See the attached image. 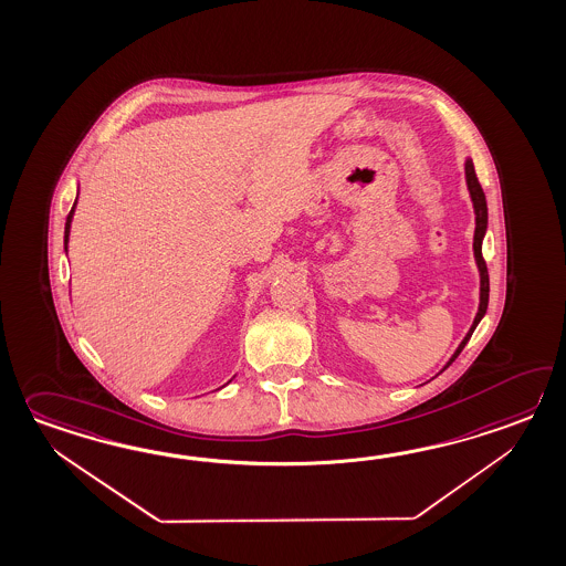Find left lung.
Listing matches in <instances>:
<instances>
[{"label":"left lung","mask_w":566,"mask_h":566,"mask_svg":"<svg viewBox=\"0 0 566 566\" xmlns=\"http://www.w3.org/2000/svg\"><path fill=\"white\" fill-rule=\"evenodd\" d=\"M465 176L467 187L471 192V201H473V209H475V238H473V252H475V260H478L479 276H481V296H479V311L473 325L469 328V333L465 335V339L461 340V345L457 347V352L449 359V364L444 365V369L459 357V353L463 352V347L467 345V340L471 339L473 331L479 325V321L488 313V302H490V274H488V264L483 260V252H481V245H483V238H485V231H488V201H485V192L479 185L478 175H475V166L473 160L467 158L465 163Z\"/></svg>","instance_id":"left-lung-1"}]
</instances>
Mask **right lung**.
I'll list each match as a JSON object with an SVG mask.
<instances>
[{"instance_id":"right-lung-1","label":"right lung","mask_w":566,"mask_h":566,"mask_svg":"<svg viewBox=\"0 0 566 566\" xmlns=\"http://www.w3.org/2000/svg\"><path fill=\"white\" fill-rule=\"evenodd\" d=\"M75 205H73L71 213H69V217H66V226H64V250H66V243H69V233H71V221H73V213H75Z\"/></svg>"}]
</instances>
